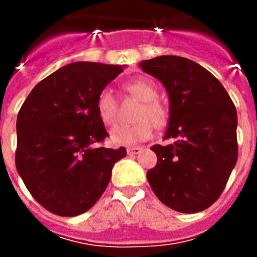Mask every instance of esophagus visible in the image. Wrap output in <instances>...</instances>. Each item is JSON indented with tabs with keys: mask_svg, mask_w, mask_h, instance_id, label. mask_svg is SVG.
<instances>
[{
	"mask_svg": "<svg viewBox=\"0 0 257 257\" xmlns=\"http://www.w3.org/2000/svg\"><path fill=\"white\" fill-rule=\"evenodd\" d=\"M143 151V148L140 147H128L127 148V154H139Z\"/></svg>",
	"mask_w": 257,
	"mask_h": 257,
	"instance_id": "34e87169",
	"label": "esophagus"
}]
</instances>
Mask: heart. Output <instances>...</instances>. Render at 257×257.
I'll use <instances>...</instances> for the list:
<instances>
[{"label":"heart","mask_w":257,"mask_h":257,"mask_svg":"<svg viewBox=\"0 0 257 257\" xmlns=\"http://www.w3.org/2000/svg\"><path fill=\"white\" fill-rule=\"evenodd\" d=\"M127 91L140 99L143 106L138 113V123L118 124L110 130L109 139L114 145H135L148 140L153 135L154 124L162 127L167 122V110L157 101V88L149 79L138 78L124 83ZM97 115L105 124L114 123L117 119V101L109 90H103L96 99Z\"/></svg>","instance_id":"b5f03b06"}]
</instances>
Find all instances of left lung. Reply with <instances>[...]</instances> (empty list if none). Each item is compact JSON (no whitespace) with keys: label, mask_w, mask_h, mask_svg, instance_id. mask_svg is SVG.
Returning a JSON list of instances; mask_svg holds the SVG:
<instances>
[{"label":"left lung","mask_w":257,"mask_h":257,"mask_svg":"<svg viewBox=\"0 0 257 257\" xmlns=\"http://www.w3.org/2000/svg\"><path fill=\"white\" fill-rule=\"evenodd\" d=\"M139 67L165 86L169 123L153 145L157 165L147 179L163 205L199 212L219 198L238 157L237 110L219 79L196 61L174 55L143 60Z\"/></svg>","instance_id":"obj_1"}]
</instances>
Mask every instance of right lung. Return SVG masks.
Masks as SVG:
<instances>
[{
    "label": "right lung",
    "instance_id": "obj_1",
    "mask_svg": "<svg viewBox=\"0 0 257 257\" xmlns=\"http://www.w3.org/2000/svg\"><path fill=\"white\" fill-rule=\"evenodd\" d=\"M124 65L76 61L35 86L18 113L15 165L33 198L50 212L77 216L108 187L126 149L94 144L108 136L96 99Z\"/></svg>",
    "mask_w": 257,
    "mask_h": 257
}]
</instances>
